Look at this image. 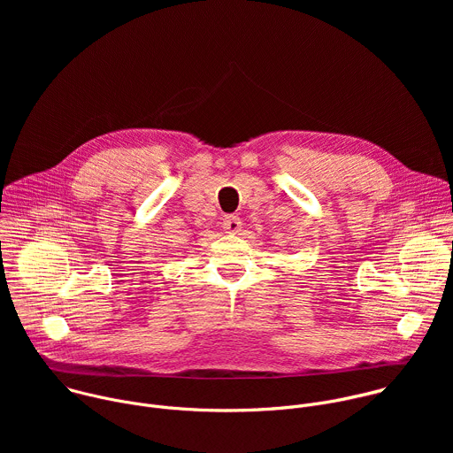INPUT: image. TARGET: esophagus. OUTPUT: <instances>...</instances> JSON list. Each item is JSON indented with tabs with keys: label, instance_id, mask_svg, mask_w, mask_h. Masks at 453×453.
I'll return each mask as SVG.
<instances>
[{
	"label": "esophagus",
	"instance_id": "obj_1",
	"mask_svg": "<svg viewBox=\"0 0 453 453\" xmlns=\"http://www.w3.org/2000/svg\"><path fill=\"white\" fill-rule=\"evenodd\" d=\"M222 227H224L226 233L236 234L242 229V220L236 215H226L224 222H222Z\"/></svg>",
	"mask_w": 453,
	"mask_h": 453
}]
</instances>
